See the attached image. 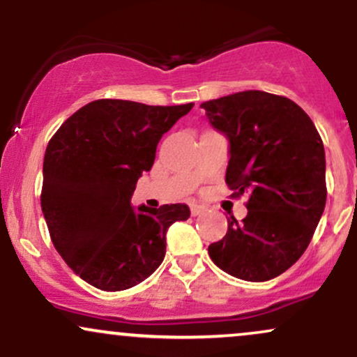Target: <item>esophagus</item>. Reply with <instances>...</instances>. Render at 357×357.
I'll return each mask as SVG.
<instances>
[{
	"label": "esophagus",
	"instance_id": "1",
	"mask_svg": "<svg viewBox=\"0 0 357 357\" xmlns=\"http://www.w3.org/2000/svg\"><path fill=\"white\" fill-rule=\"evenodd\" d=\"M204 210H206V208L202 206V204H191V215H192V216L202 215V213H203Z\"/></svg>",
	"mask_w": 357,
	"mask_h": 357
}]
</instances>
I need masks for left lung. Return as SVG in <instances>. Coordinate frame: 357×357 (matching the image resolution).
I'll list each match as a JSON object with an SVG mask.
<instances>
[{
    "instance_id": "obj_1",
    "label": "left lung",
    "mask_w": 357,
    "mask_h": 357,
    "mask_svg": "<svg viewBox=\"0 0 357 357\" xmlns=\"http://www.w3.org/2000/svg\"><path fill=\"white\" fill-rule=\"evenodd\" d=\"M215 129L230 139L231 196L248 192V215L208 247L230 275L265 282L284 273L312 240L326 206V154L314 122L284 96L247 90L203 102Z\"/></svg>"
}]
</instances>
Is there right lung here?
Wrapping results in <instances>:
<instances>
[{
	"label": "right lung",
	"mask_w": 357,
	"mask_h": 357,
	"mask_svg": "<svg viewBox=\"0 0 357 357\" xmlns=\"http://www.w3.org/2000/svg\"><path fill=\"white\" fill-rule=\"evenodd\" d=\"M100 99L72 114L45 151L42 211L53 247L87 284L117 292L161 265L166 231L186 204L141 206L130 196L154 165L162 134L192 109Z\"/></svg>",
	"instance_id": "right-lung-1"
}]
</instances>
